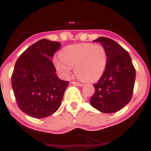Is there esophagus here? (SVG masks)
<instances>
[{
  "mask_svg": "<svg viewBox=\"0 0 151 151\" xmlns=\"http://www.w3.org/2000/svg\"><path fill=\"white\" fill-rule=\"evenodd\" d=\"M71 83L72 84H74V85L79 86V87H82V86L83 85L82 83H80V82H76V81H72Z\"/></svg>",
  "mask_w": 151,
  "mask_h": 151,
  "instance_id": "1",
  "label": "esophagus"
}]
</instances>
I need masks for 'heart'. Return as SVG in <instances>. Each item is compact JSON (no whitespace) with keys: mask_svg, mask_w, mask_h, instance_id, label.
Masks as SVG:
<instances>
[{"mask_svg":"<svg viewBox=\"0 0 151 151\" xmlns=\"http://www.w3.org/2000/svg\"><path fill=\"white\" fill-rule=\"evenodd\" d=\"M56 69L64 77L75 68L76 74L83 81H97L103 75L107 66V57L105 48L100 44L83 43L63 48L60 58H54Z\"/></svg>","mask_w":151,"mask_h":151,"instance_id":"heart-1","label":"heart"}]
</instances>
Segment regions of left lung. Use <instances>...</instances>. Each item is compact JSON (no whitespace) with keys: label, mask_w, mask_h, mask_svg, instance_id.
<instances>
[{"label":"left lung","mask_w":151,"mask_h":151,"mask_svg":"<svg viewBox=\"0 0 151 151\" xmlns=\"http://www.w3.org/2000/svg\"><path fill=\"white\" fill-rule=\"evenodd\" d=\"M93 41L102 44L107 62L103 75L93 84L95 92L90 102L101 112H117L132 98L136 70L128 52L116 41L105 37Z\"/></svg>","instance_id":"8db88e82"}]
</instances>
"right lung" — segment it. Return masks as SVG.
I'll return each mask as SVG.
<instances>
[{
	"mask_svg": "<svg viewBox=\"0 0 151 151\" xmlns=\"http://www.w3.org/2000/svg\"><path fill=\"white\" fill-rule=\"evenodd\" d=\"M61 44L41 39L19 57L11 76L18 107L35 118L53 114L60 107L69 81L59 79L51 59Z\"/></svg>",
	"mask_w": 151,
	"mask_h": 151,
	"instance_id": "right-lung-1",
	"label": "right lung"
}]
</instances>
